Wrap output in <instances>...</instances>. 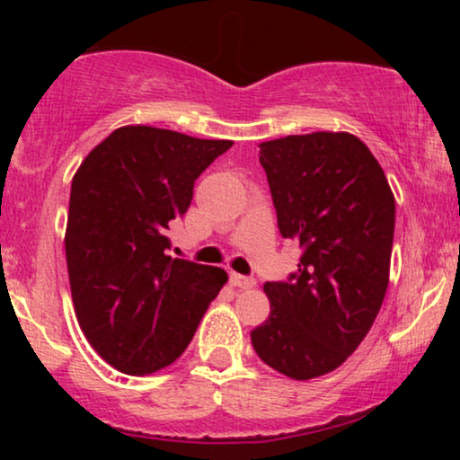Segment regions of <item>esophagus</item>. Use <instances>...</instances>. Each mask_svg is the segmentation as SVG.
<instances>
[{
    "instance_id": "1",
    "label": "esophagus",
    "mask_w": 460,
    "mask_h": 460,
    "mask_svg": "<svg viewBox=\"0 0 460 460\" xmlns=\"http://www.w3.org/2000/svg\"><path fill=\"white\" fill-rule=\"evenodd\" d=\"M232 285L238 288H253L255 287V279L253 276H241V274H230Z\"/></svg>"
}]
</instances>
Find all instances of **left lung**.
Listing matches in <instances>:
<instances>
[{
  "label": "left lung",
  "instance_id": "8db88e82",
  "mask_svg": "<svg viewBox=\"0 0 460 460\" xmlns=\"http://www.w3.org/2000/svg\"><path fill=\"white\" fill-rule=\"evenodd\" d=\"M282 238L299 243L297 272L266 282L270 316L251 331L268 367L297 381L348 360L381 310L395 200L367 144L316 131L260 144Z\"/></svg>",
  "mask_w": 460,
  "mask_h": 460
}]
</instances>
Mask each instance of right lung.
Listing matches in <instances>:
<instances>
[{
    "label": "right lung",
    "instance_id": "right-lung-1",
    "mask_svg": "<svg viewBox=\"0 0 460 460\" xmlns=\"http://www.w3.org/2000/svg\"><path fill=\"white\" fill-rule=\"evenodd\" d=\"M230 146L128 125L75 173L65 236L75 314L92 348L125 375L178 360L228 280L222 268L172 260L167 230L190 207L199 175Z\"/></svg>",
    "mask_w": 460,
    "mask_h": 460
}]
</instances>
